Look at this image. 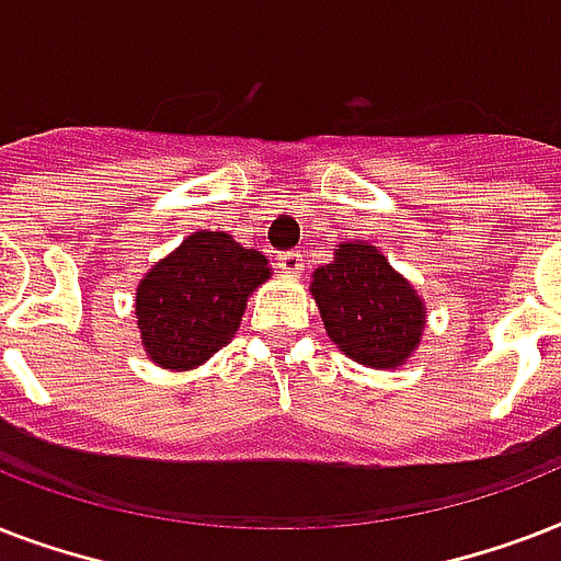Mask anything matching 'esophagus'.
I'll return each instance as SVG.
<instances>
[{
    "mask_svg": "<svg viewBox=\"0 0 561 561\" xmlns=\"http://www.w3.org/2000/svg\"><path fill=\"white\" fill-rule=\"evenodd\" d=\"M279 271L288 273V276H299L306 271V259L299 253H282L279 255Z\"/></svg>",
    "mask_w": 561,
    "mask_h": 561,
    "instance_id": "obj_1",
    "label": "esophagus"
}]
</instances>
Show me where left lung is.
I'll use <instances>...</instances> for the list:
<instances>
[{"instance_id": "8db88e82", "label": "left lung", "mask_w": 561, "mask_h": 561, "mask_svg": "<svg viewBox=\"0 0 561 561\" xmlns=\"http://www.w3.org/2000/svg\"><path fill=\"white\" fill-rule=\"evenodd\" d=\"M311 297L334 346L369 369L404 367L425 334V299L369 241H341Z\"/></svg>"}]
</instances>
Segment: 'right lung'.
I'll return each instance as SVG.
<instances>
[{"mask_svg": "<svg viewBox=\"0 0 561 561\" xmlns=\"http://www.w3.org/2000/svg\"><path fill=\"white\" fill-rule=\"evenodd\" d=\"M267 279V255L229 232L183 238L136 285V329L148 360L171 373L203 367L236 337L247 299Z\"/></svg>", "mask_w": 561, "mask_h": 561, "instance_id": "right-lung-1", "label": "right lung"}]
</instances>
